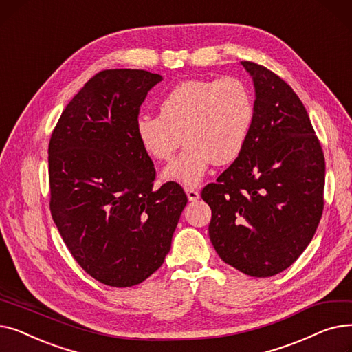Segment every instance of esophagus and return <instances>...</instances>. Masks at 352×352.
Here are the masks:
<instances>
[{"label":"esophagus","mask_w":352,"mask_h":352,"mask_svg":"<svg viewBox=\"0 0 352 352\" xmlns=\"http://www.w3.org/2000/svg\"><path fill=\"white\" fill-rule=\"evenodd\" d=\"M186 194H187V197H188V199L190 201H197V199H199V192L197 191V190H194V188H186Z\"/></svg>","instance_id":"esophagus-1"}]
</instances>
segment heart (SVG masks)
Listing matches in <instances>:
<instances>
[{
  "label": "heart",
  "mask_w": 352,
  "mask_h": 352,
  "mask_svg": "<svg viewBox=\"0 0 352 352\" xmlns=\"http://www.w3.org/2000/svg\"><path fill=\"white\" fill-rule=\"evenodd\" d=\"M160 116L141 114L135 135L157 161L179 157L162 173L168 181L197 186L210 165H228L243 154L254 122V97L239 78L186 80L160 100Z\"/></svg>",
  "instance_id": "heart-1"
}]
</instances>
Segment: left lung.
<instances>
[{
    "label": "left lung",
    "mask_w": 352,
    "mask_h": 352,
    "mask_svg": "<svg viewBox=\"0 0 352 352\" xmlns=\"http://www.w3.org/2000/svg\"><path fill=\"white\" fill-rule=\"evenodd\" d=\"M241 65L255 88V114L243 154L208 184L210 239L221 260L264 278L287 270L317 231L325 161L304 104L276 74Z\"/></svg>",
    "instance_id": "left-lung-1"
}]
</instances>
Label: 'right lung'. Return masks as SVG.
I'll return each mask as SVG.
<instances>
[{
  "instance_id": "add662e5",
  "label": "right lung",
  "mask_w": 352,
  "mask_h": 352,
  "mask_svg": "<svg viewBox=\"0 0 352 352\" xmlns=\"http://www.w3.org/2000/svg\"><path fill=\"white\" fill-rule=\"evenodd\" d=\"M144 69H105L65 107L48 146L50 208L65 245L92 278L133 287L164 263L187 195L153 188L154 164L135 135L148 91Z\"/></svg>"
}]
</instances>
